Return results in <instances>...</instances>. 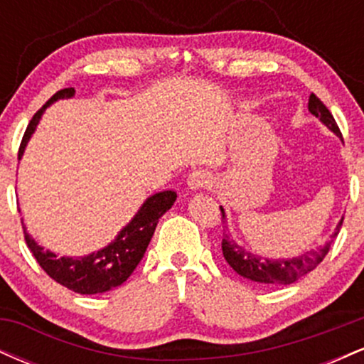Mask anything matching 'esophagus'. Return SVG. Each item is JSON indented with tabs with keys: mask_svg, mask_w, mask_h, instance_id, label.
<instances>
[{
	"mask_svg": "<svg viewBox=\"0 0 364 364\" xmlns=\"http://www.w3.org/2000/svg\"><path fill=\"white\" fill-rule=\"evenodd\" d=\"M212 179L205 171H195V173L190 174V178H188V188H190L191 191H202L203 188L210 186Z\"/></svg>",
	"mask_w": 364,
	"mask_h": 364,
	"instance_id": "esophagus-1",
	"label": "esophagus"
}]
</instances>
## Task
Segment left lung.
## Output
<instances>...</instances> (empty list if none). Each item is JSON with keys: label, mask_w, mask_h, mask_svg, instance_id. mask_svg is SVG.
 <instances>
[{"label": "left lung", "mask_w": 364, "mask_h": 364, "mask_svg": "<svg viewBox=\"0 0 364 364\" xmlns=\"http://www.w3.org/2000/svg\"><path fill=\"white\" fill-rule=\"evenodd\" d=\"M308 109H310L311 114L316 116L330 132L336 133V135L342 140V133L339 127H337L336 119L330 114L327 106H325L315 94L310 95ZM220 212H223V223H225V212L223 207H220ZM342 220L337 224L336 232H333L332 237L339 235ZM330 245H332V241L325 243V246H321L318 250H313V252L299 255V257L272 260V258H263L262 255L252 253L250 250L240 246L235 240H232L231 235H228V232L224 231L223 255L225 262H228L229 265L232 267V270H235L236 274H240L241 277L263 284V286H287V284L296 282L298 279H301L303 275L311 272V270L323 260L325 255L328 253Z\"/></svg>", "instance_id": "8db88e82"}]
</instances>
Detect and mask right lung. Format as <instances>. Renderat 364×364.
<instances>
[{"label":"right lung","mask_w":364,"mask_h":364,"mask_svg":"<svg viewBox=\"0 0 364 364\" xmlns=\"http://www.w3.org/2000/svg\"><path fill=\"white\" fill-rule=\"evenodd\" d=\"M73 95L75 89L72 87L58 90L36 112L23 133L22 144L18 149V159H22L25 147H27L32 133L36 132L46 107L51 106L58 99H70ZM174 202H176V193L173 190L159 191V193L149 196L135 217L118 232L114 241L87 257H58L56 253L37 245L23 225L25 243L31 248L32 255L36 257L37 263L43 267L44 272L58 284L68 287L70 291L78 292V294H99V292L111 291L121 286L132 275L144 258L159 219L173 207Z\"/></svg>","instance_id":"add662e5"}]
</instances>
